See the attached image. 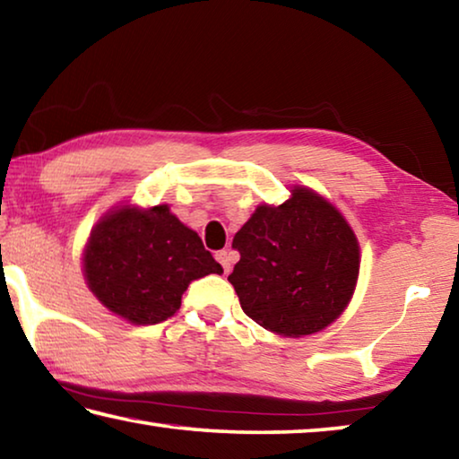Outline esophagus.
I'll use <instances>...</instances> for the list:
<instances>
[{"label":"esophagus","mask_w":459,"mask_h":459,"mask_svg":"<svg viewBox=\"0 0 459 459\" xmlns=\"http://www.w3.org/2000/svg\"><path fill=\"white\" fill-rule=\"evenodd\" d=\"M216 261H219L222 265L224 273H229V271H230V253L229 251H219V253H216Z\"/></svg>","instance_id":"34e87169"}]
</instances>
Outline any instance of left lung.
<instances>
[{"instance_id":"left-lung-1","label":"left lung","mask_w":459,"mask_h":459,"mask_svg":"<svg viewBox=\"0 0 459 459\" xmlns=\"http://www.w3.org/2000/svg\"><path fill=\"white\" fill-rule=\"evenodd\" d=\"M283 204H259L232 238L229 275L243 312L263 328L301 338L328 328L351 304L360 247L351 224L320 194L293 186Z\"/></svg>"}]
</instances>
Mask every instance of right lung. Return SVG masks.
<instances>
[{
  "instance_id": "obj_1",
  "label": "right lung",
  "mask_w": 459,
  "mask_h": 459,
  "mask_svg": "<svg viewBox=\"0 0 459 459\" xmlns=\"http://www.w3.org/2000/svg\"><path fill=\"white\" fill-rule=\"evenodd\" d=\"M82 273L108 312L135 325L168 320L194 279L222 273L168 204H121L100 216L82 251Z\"/></svg>"
}]
</instances>
